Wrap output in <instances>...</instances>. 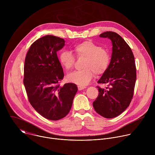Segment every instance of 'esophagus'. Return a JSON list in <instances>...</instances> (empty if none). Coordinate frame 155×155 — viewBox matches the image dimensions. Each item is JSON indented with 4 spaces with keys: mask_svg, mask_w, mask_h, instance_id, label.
<instances>
[{
    "mask_svg": "<svg viewBox=\"0 0 155 155\" xmlns=\"http://www.w3.org/2000/svg\"><path fill=\"white\" fill-rule=\"evenodd\" d=\"M84 88H86V87H85V86H80V85H78V90L79 91L83 90H84Z\"/></svg>",
    "mask_w": 155,
    "mask_h": 155,
    "instance_id": "1",
    "label": "esophagus"
}]
</instances>
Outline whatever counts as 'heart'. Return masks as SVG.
<instances>
[{
  "label": "heart",
  "mask_w": 155,
  "mask_h": 155,
  "mask_svg": "<svg viewBox=\"0 0 155 155\" xmlns=\"http://www.w3.org/2000/svg\"><path fill=\"white\" fill-rule=\"evenodd\" d=\"M73 50L78 58H84L83 69L69 74L67 77L69 82L84 86L91 81L94 74L101 75L107 69L110 61L109 53L94 42L84 41L75 45ZM59 60L65 71L71 70L75 62L74 56L68 51H62Z\"/></svg>",
  "instance_id": "obj_1"
}]
</instances>
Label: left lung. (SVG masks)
<instances>
[{
    "instance_id": "8db88e82",
    "label": "left lung",
    "mask_w": 155,
    "mask_h": 155,
    "mask_svg": "<svg viewBox=\"0 0 155 155\" xmlns=\"http://www.w3.org/2000/svg\"><path fill=\"white\" fill-rule=\"evenodd\" d=\"M99 37L111 40L112 54L107 69L97 81L108 84V87L104 89L97 86L99 95L93 105L98 114L106 118H113L124 111L133 97L136 64L130 48L120 35L107 31Z\"/></svg>"
}]
</instances>
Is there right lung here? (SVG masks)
<instances>
[{
	"label": "right lung",
	"instance_id": "add662e5",
	"mask_svg": "<svg viewBox=\"0 0 155 155\" xmlns=\"http://www.w3.org/2000/svg\"><path fill=\"white\" fill-rule=\"evenodd\" d=\"M65 42L50 35L38 38L31 45L24 66L23 83L30 104L42 117L54 121L69 114L78 90L74 83L59 84L64 75L56 52Z\"/></svg>",
	"mask_w": 155,
	"mask_h": 155
}]
</instances>
